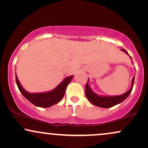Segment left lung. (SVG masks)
Here are the masks:
<instances>
[{
  "label": "left lung",
  "instance_id": "1",
  "mask_svg": "<svg viewBox=\"0 0 148 148\" xmlns=\"http://www.w3.org/2000/svg\"><path fill=\"white\" fill-rule=\"evenodd\" d=\"M121 50L123 51H124V52H125L127 54H128L127 51L125 50L124 49H121ZM88 81L89 79L88 82H87L86 85H85V95H86L88 100L96 106L103 108H109L116 106V105L119 104V103L123 102V101L125 100L126 98L130 95L132 90L133 86H134V76L133 77L132 80L131 88L127 92H125V93H124L123 94H121V95L120 96H115V97H101V96H99L98 94L94 93V92L91 90V88H90V87L88 85Z\"/></svg>",
  "mask_w": 148,
  "mask_h": 148
}]
</instances>
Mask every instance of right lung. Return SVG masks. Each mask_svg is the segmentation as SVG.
Listing matches in <instances>:
<instances>
[{"label": "right lung", "mask_w": 148, "mask_h": 148, "mask_svg": "<svg viewBox=\"0 0 148 148\" xmlns=\"http://www.w3.org/2000/svg\"><path fill=\"white\" fill-rule=\"evenodd\" d=\"M73 76H68L63 80L54 90L51 91L43 92V93H29L24 90L21 86L18 77L16 74V81L18 88L20 90L21 94L27 99L29 102L37 107L40 108H49L54 106L62 100L65 95V90L69 82L72 81Z\"/></svg>", "instance_id": "obj_1"}]
</instances>
